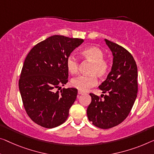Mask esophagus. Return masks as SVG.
<instances>
[{"label":"esophagus","mask_w":154,"mask_h":154,"mask_svg":"<svg viewBox=\"0 0 154 154\" xmlns=\"http://www.w3.org/2000/svg\"><path fill=\"white\" fill-rule=\"evenodd\" d=\"M78 94H79V95H82V94H84V93L82 91H78Z\"/></svg>","instance_id":"1"}]
</instances>
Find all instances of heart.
<instances>
[{
	"label": "heart",
	"instance_id": "heart-1",
	"mask_svg": "<svg viewBox=\"0 0 154 154\" xmlns=\"http://www.w3.org/2000/svg\"><path fill=\"white\" fill-rule=\"evenodd\" d=\"M82 59L91 63L88 76H79L71 80V86L80 91H86L97 84V76L104 78L110 70V63L104 58V52L97 46H89L81 50ZM66 68L70 74L75 75L79 70V61L73 55H70L66 59Z\"/></svg>",
	"mask_w": 154,
	"mask_h": 154
}]
</instances>
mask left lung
Returning a JSON list of instances; mask_svg holds the SVG:
<instances>
[{"mask_svg":"<svg viewBox=\"0 0 154 154\" xmlns=\"http://www.w3.org/2000/svg\"><path fill=\"white\" fill-rule=\"evenodd\" d=\"M113 56L111 71L99 86L104 99L90 93L87 116L93 125L106 129L116 127L129 114L137 97V68L136 61L121 45L104 39Z\"/></svg>","mask_w":154,"mask_h":154,"instance_id":"left-lung-1","label":"left lung"}]
</instances>
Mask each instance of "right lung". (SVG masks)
<instances>
[{"label": "right lung", "mask_w": 154, "mask_h": 154, "mask_svg": "<svg viewBox=\"0 0 154 154\" xmlns=\"http://www.w3.org/2000/svg\"><path fill=\"white\" fill-rule=\"evenodd\" d=\"M84 42L82 38L54 35L38 43L27 54L18 86L27 114L36 124L51 128L65 122L77 89L61 88L68 81L66 59Z\"/></svg>", "instance_id": "1"}]
</instances>
